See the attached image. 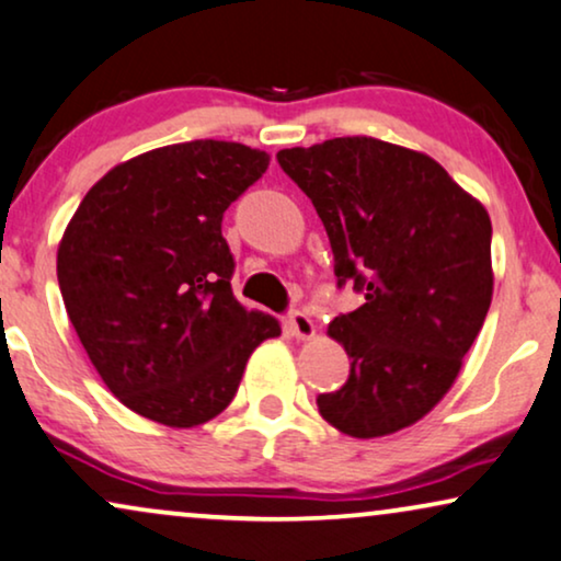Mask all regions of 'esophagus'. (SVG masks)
I'll return each mask as SVG.
<instances>
[{"label":"esophagus","mask_w":561,"mask_h":561,"mask_svg":"<svg viewBox=\"0 0 561 561\" xmlns=\"http://www.w3.org/2000/svg\"><path fill=\"white\" fill-rule=\"evenodd\" d=\"M287 325H289V331H293V335H297V339H312V335H316V323H312L308 312H302V310L289 312Z\"/></svg>","instance_id":"obj_1"}]
</instances>
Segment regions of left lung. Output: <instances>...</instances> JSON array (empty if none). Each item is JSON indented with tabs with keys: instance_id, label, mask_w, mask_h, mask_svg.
Instances as JSON below:
<instances>
[{
	"instance_id": "1",
	"label": "left lung",
	"mask_w": 561,
	"mask_h": 561,
	"mask_svg": "<svg viewBox=\"0 0 561 561\" xmlns=\"http://www.w3.org/2000/svg\"><path fill=\"white\" fill-rule=\"evenodd\" d=\"M276 161L323 220L339 287L364 295L328 325L351 371L318 394L320 415L354 438L408 428L449 392L490 310V215L431 156L377 138Z\"/></svg>"
}]
</instances>
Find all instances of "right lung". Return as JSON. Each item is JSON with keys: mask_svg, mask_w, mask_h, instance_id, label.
Instances as JSON below:
<instances>
[{"mask_svg": "<svg viewBox=\"0 0 561 561\" xmlns=\"http://www.w3.org/2000/svg\"><path fill=\"white\" fill-rule=\"evenodd\" d=\"M268 167L256 148L190 140L107 171L58 245V287L94 369L133 413L192 428L236 398L282 333L236 300L222 215Z\"/></svg>", "mask_w": 561, "mask_h": 561, "instance_id": "obj_1", "label": "right lung"}]
</instances>
